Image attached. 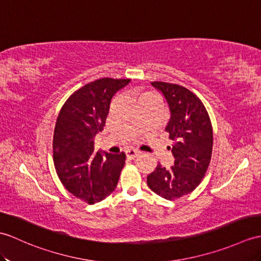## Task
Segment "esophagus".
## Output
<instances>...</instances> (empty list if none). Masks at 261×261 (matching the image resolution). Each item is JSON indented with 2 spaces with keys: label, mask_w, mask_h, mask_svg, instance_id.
<instances>
[{
  "label": "esophagus",
  "mask_w": 261,
  "mask_h": 261,
  "mask_svg": "<svg viewBox=\"0 0 261 261\" xmlns=\"http://www.w3.org/2000/svg\"><path fill=\"white\" fill-rule=\"evenodd\" d=\"M139 154H140V152H139V151H137V150H135V149H129V150L125 151V155H126V158H128V159H135V158H137Z\"/></svg>",
  "instance_id": "1"
}]
</instances>
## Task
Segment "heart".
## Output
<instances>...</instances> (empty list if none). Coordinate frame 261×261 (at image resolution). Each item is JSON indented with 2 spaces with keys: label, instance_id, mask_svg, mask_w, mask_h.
I'll return each mask as SVG.
<instances>
[{
  "label": "heart",
  "instance_id": "heart-1",
  "mask_svg": "<svg viewBox=\"0 0 261 261\" xmlns=\"http://www.w3.org/2000/svg\"><path fill=\"white\" fill-rule=\"evenodd\" d=\"M149 94H152V93H143V94H141V95H140V98H139V99H141V98H143V96H145V95H149Z\"/></svg>",
  "mask_w": 261,
  "mask_h": 261
}]
</instances>
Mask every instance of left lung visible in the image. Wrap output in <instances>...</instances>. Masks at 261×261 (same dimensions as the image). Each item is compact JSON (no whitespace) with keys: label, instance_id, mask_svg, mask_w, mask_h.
I'll list each match as a JSON object with an SVG mask.
<instances>
[{"label":"left lung","instance_id":"obj_1","mask_svg":"<svg viewBox=\"0 0 261 261\" xmlns=\"http://www.w3.org/2000/svg\"><path fill=\"white\" fill-rule=\"evenodd\" d=\"M162 94L170 113L166 131L173 140L174 165L160 163L147 177L148 187L160 197L174 200L193 191L201 182L213 153V126L202 102L178 84L151 82Z\"/></svg>","mask_w":261,"mask_h":261}]
</instances>
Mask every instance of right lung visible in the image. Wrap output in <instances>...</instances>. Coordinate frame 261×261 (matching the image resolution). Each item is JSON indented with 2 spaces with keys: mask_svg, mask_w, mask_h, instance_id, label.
Returning a JSON list of instances; mask_svg holds the SVG:
<instances>
[{
  "mask_svg": "<svg viewBox=\"0 0 261 261\" xmlns=\"http://www.w3.org/2000/svg\"><path fill=\"white\" fill-rule=\"evenodd\" d=\"M129 79L103 77L79 89L59 113L53 159L60 180L76 198L100 202L116 189L125 154L94 152V138L103 130L111 99Z\"/></svg>",
  "mask_w": 261,
  "mask_h": 261,
  "instance_id": "add662e5",
  "label": "right lung"
}]
</instances>
